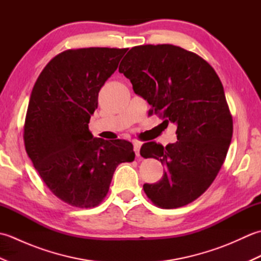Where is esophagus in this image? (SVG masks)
Segmentation results:
<instances>
[{"label": "esophagus", "mask_w": 261, "mask_h": 261, "mask_svg": "<svg viewBox=\"0 0 261 261\" xmlns=\"http://www.w3.org/2000/svg\"><path fill=\"white\" fill-rule=\"evenodd\" d=\"M140 148H141V143L138 141H135L134 142V150H135V153L137 157L140 156Z\"/></svg>", "instance_id": "1"}]
</instances>
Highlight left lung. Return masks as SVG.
<instances>
[{
	"mask_svg": "<svg viewBox=\"0 0 261 261\" xmlns=\"http://www.w3.org/2000/svg\"><path fill=\"white\" fill-rule=\"evenodd\" d=\"M119 71L151 105L149 112L177 124L175 143L142 145L141 156L156 158L166 168L163 178L145 184L143 191L162 208L195 201L219 174L233 132L218 74L198 55L173 45L131 48Z\"/></svg>",
	"mask_w": 261,
	"mask_h": 261,
	"instance_id": "left-lung-1",
	"label": "left lung"
}]
</instances>
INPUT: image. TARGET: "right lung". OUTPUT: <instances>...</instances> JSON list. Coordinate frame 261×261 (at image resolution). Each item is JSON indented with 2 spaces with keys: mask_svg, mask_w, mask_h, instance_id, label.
<instances>
[{
  "mask_svg": "<svg viewBox=\"0 0 261 261\" xmlns=\"http://www.w3.org/2000/svg\"><path fill=\"white\" fill-rule=\"evenodd\" d=\"M126 50L63 51L32 88L23 127L25 151L49 190L71 206H96L107 196L116 167L135 159L131 142L94 138L88 129L98 92Z\"/></svg>",
  "mask_w": 261,
  "mask_h": 261,
  "instance_id": "1",
  "label": "right lung"
}]
</instances>
